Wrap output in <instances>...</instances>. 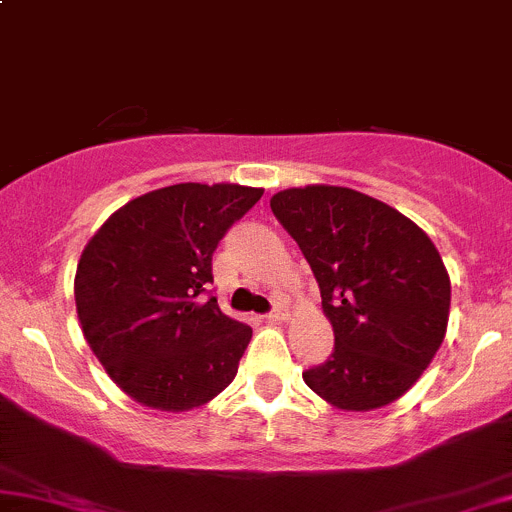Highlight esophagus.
Listing matches in <instances>:
<instances>
[{"instance_id":"obj_1","label":"esophagus","mask_w":512,"mask_h":512,"mask_svg":"<svg viewBox=\"0 0 512 512\" xmlns=\"http://www.w3.org/2000/svg\"><path fill=\"white\" fill-rule=\"evenodd\" d=\"M267 322H282V319H287V309L285 307H275L272 312L265 314Z\"/></svg>"}]
</instances>
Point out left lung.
I'll return each mask as SVG.
<instances>
[{
    "instance_id": "8db88e82",
    "label": "left lung",
    "mask_w": 512,
    "mask_h": 512,
    "mask_svg": "<svg viewBox=\"0 0 512 512\" xmlns=\"http://www.w3.org/2000/svg\"><path fill=\"white\" fill-rule=\"evenodd\" d=\"M322 292L334 352L302 374L344 411L391 404L416 384L446 337L451 280L421 227L381 200L339 185L272 195Z\"/></svg>"
}]
</instances>
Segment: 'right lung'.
<instances>
[{"label": "right lung", "mask_w": 512, "mask_h": 512, "mask_svg": "<svg viewBox=\"0 0 512 512\" xmlns=\"http://www.w3.org/2000/svg\"><path fill=\"white\" fill-rule=\"evenodd\" d=\"M262 188L178 183L123 205L84 247L74 297L106 374L160 411L208 404L237 374L247 324L208 297L213 252Z\"/></svg>", "instance_id": "right-lung-1"}]
</instances>
